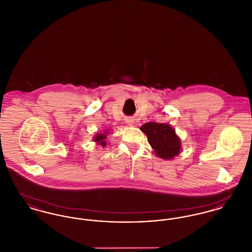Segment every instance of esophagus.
Masks as SVG:
<instances>
[{
  "label": "esophagus",
  "instance_id": "esophagus-1",
  "mask_svg": "<svg viewBox=\"0 0 252 252\" xmlns=\"http://www.w3.org/2000/svg\"><path fill=\"white\" fill-rule=\"evenodd\" d=\"M126 123H127V125H129V126H132V125H133V122H132V121H127Z\"/></svg>",
  "mask_w": 252,
  "mask_h": 252
}]
</instances>
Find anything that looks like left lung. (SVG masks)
I'll return each mask as SVG.
<instances>
[{
  "instance_id": "left-lung-1",
  "label": "left lung",
  "mask_w": 252,
  "mask_h": 252,
  "mask_svg": "<svg viewBox=\"0 0 252 252\" xmlns=\"http://www.w3.org/2000/svg\"><path fill=\"white\" fill-rule=\"evenodd\" d=\"M140 129L148 136V143L156 156L163 160H171L180 153L181 140L170 125L149 122Z\"/></svg>"
}]
</instances>
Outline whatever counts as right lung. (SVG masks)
Here are the masks:
<instances>
[{
    "instance_id": "add662e5",
    "label": "right lung",
    "mask_w": 252,
    "mask_h": 252,
    "mask_svg": "<svg viewBox=\"0 0 252 252\" xmlns=\"http://www.w3.org/2000/svg\"><path fill=\"white\" fill-rule=\"evenodd\" d=\"M108 133V130H105L104 133H98L96 134V136H94L93 138V141L96 142L97 144L101 145L103 148H104L106 146V142H105V138H106V135Z\"/></svg>"
}]
</instances>
